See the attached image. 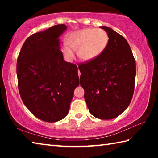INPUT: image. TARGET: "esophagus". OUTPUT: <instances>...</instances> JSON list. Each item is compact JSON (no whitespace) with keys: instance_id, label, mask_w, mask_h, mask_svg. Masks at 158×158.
I'll return each mask as SVG.
<instances>
[{"instance_id":"esophagus-1","label":"esophagus","mask_w":158,"mask_h":158,"mask_svg":"<svg viewBox=\"0 0 158 158\" xmlns=\"http://www.w3.org/2000/svg\"><path fill=\"white\" fill-rule=\"evenodd\" d=\"M78 74H79V77L80 76V74H81V73H80V72H79V70L78 71Z\"/></svg>"}]
</instances>
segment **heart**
<instances>
[{"label": "heart", "instance_id": "obj_1", "mask_svg": "<svg viewBox=\"0 0 158 158\" xmlns=\"http://www.w3.org/2000/svg\"><path fill=\"white\" fill-rule=\"evenodd\" d=\"M109 42L106 32L102 29L85 28L69 35L67 45L63 47L65 56L72 59L73 51L82 61H90L97 58L106 49Z\"/></svg>", "mask_w": 158, "mask_h": 158}]
</instances>
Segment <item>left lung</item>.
I'll use <instances>...</instances> for the list:
<instances>
[{"label": "left lung", "instance_id": "obj_1", "mask_svg": "<svg viewBox=\"0 0 158 158\" xmlns=\"http://www.w3.org/2000/svg\"><path fill=\"white\" fill-rule=\"evenodd\" d=\"M100 28L107 33L108 45L100 56L79 65L80 84L90 113L109 120L121 115L132 100L136 63L124 37L106 26Z\"/></svg>", "mask_w": 158, "mask_h": 158}]
</instances>
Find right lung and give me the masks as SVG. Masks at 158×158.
Returning a JSON list of instances; mask_svg holds the SVG:
<instances>
[{"mask_svg":"<svg viewBox=\"0 0 158 158\" xmlns=\"http://www.w3.org/2000/svg\"><path fill=\"white\" fill-rule=\"evenodd\" d=\"M65 24L53 26L28 37L17 62L18 89L23 104L43 121L68 115L74 90L79 84L75 64L63 60L58 37Z\"/></svg>","mask_w":158,"mask_h":158,"instance_id":"obj_1","label":"right lung"}]
</instances>
